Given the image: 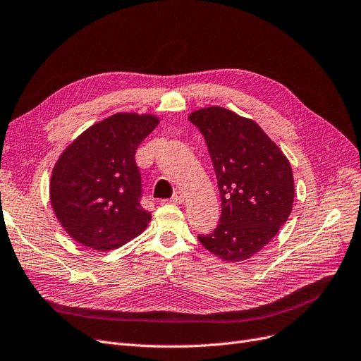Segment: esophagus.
<instances>
[{"label": "esophagus", "instance_id": "1", "mask_svg": "<svg viewBox=\"0 0 361 361\" xmlns=\"http://www.w3.org/2000/svg\"><path fill=\"white\" fill-rule=\"evenodd\" d=\"M183 201H184V195L181 192H173V195L171 197V202L178 205V204H183Z\"/></svg>", "mask_w": 361, "mask_h": 361}]
</instances>
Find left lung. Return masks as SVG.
I'll return each mask as SVG.
<instances>
[{
    "instance_id": "obj_1",
    "label": "left lung",
    "mask_w": 361,
    "mask_h": 361,
    "mask_svg": "<svg viewBox=\"0 0 361 361\" xmlns=\"http://www.w3.org/2000/svg\"><path fill=\"white\" fill-rule=\"evenodd\" d=\"M202 132L221 197L216 231L197 236L226 263L243 262L268 245L287 221L295 201L291 165L255 120L223 106L189 116Z\"/></svg>"
}]
</instances>
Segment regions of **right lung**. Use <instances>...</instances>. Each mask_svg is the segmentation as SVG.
<instances>
[{
	"mask_svg": "<svg viewBox=\"0 0 361 361\" xmlns=\"http://www.w3.org/2000/svg\"><path fill=\"white\" fill-rule=\"evenodd\" d=\"M159 122L154 114L116 113L80 133L61 153L51 169L50 204L74 241L109 251L149 226L152 214L140 205L135 152Z\"/></svg>",
	"mask_w": 361,
	"mask_h": 361,
	"instance_id": "right-lung-1",
	"label": "right lung"
}]
</instances>
